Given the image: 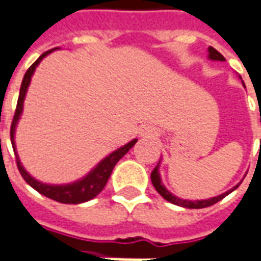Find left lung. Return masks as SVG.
I'll use <instances>...</instances> for the list:
<instances>
[{
  "label": "left lung",
  "instance_id": "1",
  "mask_svg": "<svg viewBox=\"0 0 261 261\" xmlns=\"http://www.w3.org/2000/svg\"><path fill=\"white\" fill-rule=\"evenodd\" d=\"M209 59L212 61H225L224 57L220 54L217 49H214L213 47H209ZM150 179H152V184L155 187V190L159 192L163 198H165L167 202L173 204H177V206H182V207H188V209H203V207H209L212 204L217 203L220 200L225 198L227 195L231 194L233 190H237L238 188V185H235L232 190L227 191V192H224V194L219 195V196H214V198H210V199H204V200H187V199H179L178 196H175L173 195L170 191H167L165 188V185L162 184V179H160V174H159V165L156 166L153 171L150 173Z\"/></svg>",
  "mask_w": 261,
  "mask_h": 261
}]
</instances>
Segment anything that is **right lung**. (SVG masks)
I'll use <instances>...</instances> for the list:
<instances>
[{"label": "right lung", "instance_id": "add662e5", "mask_svg": "<svg viewBox=\"0 0 261 261\" xmlns=\"http://www.w3.org/2000/svg\"><path fill=\"white\" fill-rule=\"evenodd\" d=\"M54 49H49V51L44 52L41 57L38 58L37 61L33 63L32 66L29 67L26 74L23 77L22 86H20V92H19V98H17V105L16 111H15V116H13L12 124H11V141H12V148L15 155H16V165L17 169L20 171V174L24 178V181L28 182L30 187H33L34 190L40 192L44 196H47L49 199L57 200V202H61V203H67V204H77L83 203V202H87V200H91L92 198H95L96 195L99 194L103 188H105L108 179L111 177L112 170L116 166V163L123 158V156L128 152V150L136 145L137 140L130 141L128 144H125L124 146H121L119 149H116L115 152H112L111 155L106 156L105 159L101 160L96 167L88 173V174L84 177V178L79 179L76 182H71V184L66 185H51V184H44V182H40L37 179H34L32 175L29 174L26 170L23 169L20 160L17 158L16 153V146H15V128H16L17 120L20 119V115H22L23 111V102H24V96H26V92H28V88L30 86V80H32V76L36 67L38 66V63L42 61V58L47 57L49 52H52Z\"/></svg>", "mask_w": 261, "mask_h": 261}]
</instances>
